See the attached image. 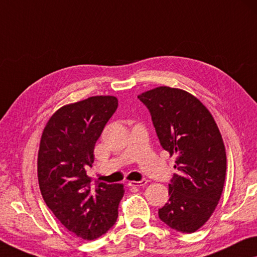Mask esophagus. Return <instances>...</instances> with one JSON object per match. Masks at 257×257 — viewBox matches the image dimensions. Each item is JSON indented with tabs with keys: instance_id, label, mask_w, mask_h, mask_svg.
<instances>
[{
	"instance_id": "obj_1",
	"label": "esophagus",
	"mask_w": 257,
	"mask_h": 257,
	"mask_svg": "<svg viewBox=\"0 0 257 257\" xmlns=\"http://www.w3.org/2000/svg\"><path fill=\"white\" fill-rule=\"evenodd\" d=\"M146 184H147V180H146V179H142L140 181L132 180V181H128V183H127L128 186H132V187H141V186H145Z\"/></svg>"
}]
</instances>
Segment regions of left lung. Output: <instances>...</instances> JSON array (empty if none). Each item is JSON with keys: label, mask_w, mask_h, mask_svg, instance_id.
<instances>
[{"label": "left lung", "mask_w": 257, "mask_h": 257, "mask_svg": "<svg viewBox=\"0 0 257 257\" xmlns=\"http://www.w3.org/2000/svg\"><path fill=\"white\" fill-rule=\"evenodd\" d=\"M151 111L161 146L176 155L170 199L159 209L162 222L193 233L218 204L226 175L225 146L214 117L199 98L179 88L160 86L138 95Z\"/></svg>", "instance_id": "obj_1"}]
</instances>
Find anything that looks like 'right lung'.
I'll use <instances>...</instances> for the list:
<instances>
[{"label": "right lung", "instance_id": "1", "mask_svg": "<svg viewBox=\"0 0 257 257\" xmlns=\"http://www.w3.org/2000/svg\"><path fill=\"white\" fill-rule=\"evenodd\" d=\"M118 106L115 96H90L63 105L43 128L38 180L43 200L70 232L84 240L104 234L118 217L121 184L108 185L86 173L94 147Z\"/></svg>", "mask_w": 257, "mask_h": 257}]
</instances>
